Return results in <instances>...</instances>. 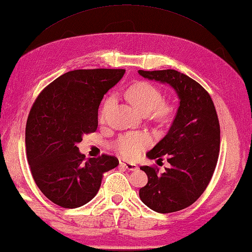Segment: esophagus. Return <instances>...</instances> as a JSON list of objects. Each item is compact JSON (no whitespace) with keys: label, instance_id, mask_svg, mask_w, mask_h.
Wrapping results in <instances>:
<instances>
[{"label":"esophagus","instance_id":"34e87169","mask_svg":"<svg viewBox=\"0 0 252 252\" xmlns=\"http://www.w3.org/2000/svg\"><path fill=\"white\" fill-rule=\"evenodd\" d=\"M119 165L123 166L124 168H126L127 170H136L138 168V166L136 164H133V162H126V161H119Z\"/></svg>","mask_w":252,"mask_h":252}]
</instances>
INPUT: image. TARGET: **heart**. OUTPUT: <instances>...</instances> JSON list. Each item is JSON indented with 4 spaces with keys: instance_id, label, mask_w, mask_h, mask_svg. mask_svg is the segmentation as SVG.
Listing matches in <instances>:
<instances>
[{
    "instance_id": "b5f03b06",
    "label": "heart",
    "mask_w": 252,
    "mask_h": 252,
    "mask_svg": "<svg viewBox=\"0 0 252 252\" xmlns=\"http://www.w3.org/2000/svg\"><path fill=\"white\" fill-rule=\"evenodd\" d=\"M124 97L140 114L147 117L160 128H167L174 122L176 107L169 101L162 100L160 91L147 82H136L124 93ZM113 104L112 98L104 100L99 110V121L103 122ZM152 140L146 133L123 135L113 144L114 151L126 159H135L140 153L149 147Z\"/></svg>"
}]
</instances>
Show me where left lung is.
<instances>
[{
    "label": "left lung",
    "mask_w": 252,
    "mask_h": 252,
    "mask_svg": "<svg viewBox=\"0 0 252 252\" xmlns=\"http://www.w3.org/2000/svg\"><path fill=\"white\" fill-rule=\"evenodd\" d=\"M140 76L168 84L179 98V106L168 133L146 156L169 168L142 166L148 183L139 189L142 201L160 214L175 213L192 205L208 186L217 165L220 126L210 95L200 84L175 69L142 70Z\"/></svg>",
    "instance_id": "1"
}]
</instances>
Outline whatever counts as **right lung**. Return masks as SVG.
<instances>
[{"label":"right lung","instance_id":"obj_1","mask_svg":"<svg viewBox=\"0 0 252 252\" xmlns=\"http://www.w3.org/2000/svg\"><path fill=\"white\" fill-rule=\"evenodd\" d=\"M125 69H75L57 77L35 100L26 122L25 145L32 176L44 195L63 208H77L98 192L116 157L88 158L77 144L98 125L104 95Z\"/></svg>","mask_w":252,"mask_h":252}]
</instances>
